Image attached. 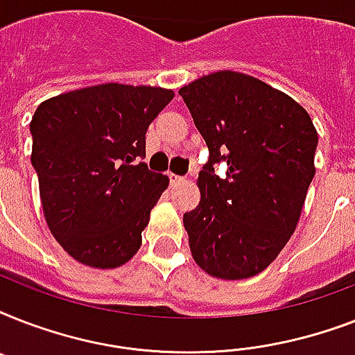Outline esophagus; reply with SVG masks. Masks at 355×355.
Here are the masks:
<instances>
[{"label": "esophagus", "mask_w": 355, "mask_h": 355, "mask_svg": "<svg viewBox=\"0 0 355 355\" xmlns=\"http://www.w3.org/2000/svg\"><path fill=\"white\" fill-rule=\"evenodd\" d=\"M169 180H171V186H177V184L186 182V177H180V175H175V173H171V175H169Z\"/></svg>", "instance_id": "34e87169"}]
</instances>
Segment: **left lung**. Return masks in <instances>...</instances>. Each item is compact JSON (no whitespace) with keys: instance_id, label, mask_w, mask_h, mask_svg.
<instances>
[{"instance_id":"1","label":"left lung","mask_w":355,"mask_h":355,"mask_svg":"<svg viewBox=\"0 0 355 355\" xmlns=\"http://www.w3.org/2000/svg\"><path fill=\"white\" fill-rule=\"evenodd\" d=\"M178 94L210 160L197 178L200 202L184 214L195 263L221 280L267 269L286 247L315 175L319 134L293 97L263 80L223 69ZM227 162V177L213 164Z\"/></svg>"}]
</instances>
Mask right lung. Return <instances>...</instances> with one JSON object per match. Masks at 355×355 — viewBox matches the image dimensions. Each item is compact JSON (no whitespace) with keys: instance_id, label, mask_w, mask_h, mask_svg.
Instances as JSON below:
<instances>
[{"instance_id":"obj_1","label":"right lung","mask_w":355,"mask_h":355,"mask_svg":"<svg viewBox=\"0 0 355 355\" xmlns=\"http://www.w3.org/2000/svg\"><path fill=\"white\" fill-rule=\"evenodd\" d=\"M175 97L160 86L107 83L38 105L31 162L44 217L79 263L116 269L134 258L169 177L138 162L153 119Z\"/></svg>"}]
</instances>
